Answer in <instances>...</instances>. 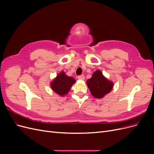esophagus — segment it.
<instances>
[{
	"mask_svg": "<svg viewBox=\"0 0 154 154\" xmlns=\"http://www.w3.org/2000/svg\"><path fill=\"white\" fill-rule=\"evenodd\" d=\"M78 80H85V76L83 74H82L80 76H78Z\"/></svg>",
	"mask_w": 154,
	"mask_h": 154,
	"instance_id": "esophagus-1",
	"label": "esophagus"
}]
</instances>
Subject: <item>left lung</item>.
Masks as SVG:
<instances>
[{
  "label": "left lung",
  "mask_w": 154,
  "mask_h": 154,
  "mask_svg": "<svg viewBox=\"0 0 154 154\" xmlns=\"http://www.w3.org/2000/svg\"><path fill=\"white\" fill-rule=\"evenodd\" d=\"M87 85L92 95L96 98L101 99L112 89V82L106 78L100 70L93 73L92 78L87 81Z\"/></svg>",
  "instance_id": "obj_1"
}]
</instances>
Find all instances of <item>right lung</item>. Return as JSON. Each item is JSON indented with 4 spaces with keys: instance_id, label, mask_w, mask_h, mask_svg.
Instances as JSON below:
<instances>
[{
    "instance_id": "1",
    "label": "right lung",
    "mask_w": 154,
    "mask_h": 154,
    "mask_svg": "<svg viewBox=\"0 0 154 154\" xmlns=\"http://www.w3.org/2000/svg\"><path fill=\"white\" fill-rule=\"evenodd\" d=\"M75 82V79L67 76L66 73L62 71L51 82V87L57 94L63 96L67 94Z\"/></svg>"
}]
</instances>
